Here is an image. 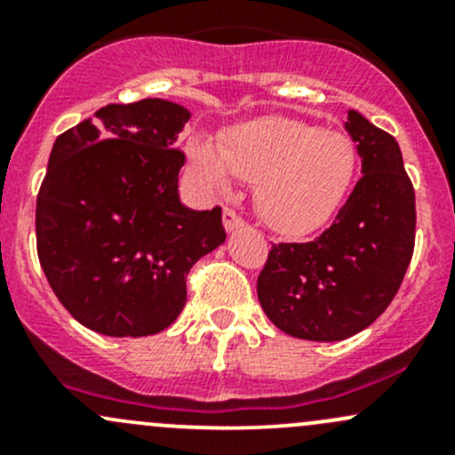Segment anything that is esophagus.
Listing matches in <instances>:
<instances>
[{"label":"esophagus","mask_w":455,"mask_h":455,"mask_svg":"<svg viewBox=\"0 0 455 455\" xmlns=\"http://www.w3.org/2000/svg\"><path fill=\"white\" fill-rule=\"evenodd\" d=\"M222 220H224V228H227L228 233L235 231V228H242V227H244V220H242L240 215H237L235 211H233V209H224Z\"/></svg>","instance_id":"1"}]
</instances>
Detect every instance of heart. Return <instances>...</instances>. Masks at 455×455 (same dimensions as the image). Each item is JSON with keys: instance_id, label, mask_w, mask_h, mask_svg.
Returning <instances> with one entry per match:
<instances>
[{"instance_id": "obj_1", "label": "heart", "mask_w": 455, "mask_h": 455, "mask_svg": "<svg viewBox=\"0 0 455 455\" xmlns=\"http://www.w3.org/2000/svg\"><path fill=\"white\" fill-rule=\"evenodd\" d=\"M191 164L209 187L227 191L231 180L255 182V206L282 235H308L334 218L356 176L355 142L313 123L266 116L222 136L218 151L189 147Z\"/></svg>"}]
</instances>
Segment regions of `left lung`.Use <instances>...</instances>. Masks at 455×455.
Wrapping results in <instances>:
<instances>
[{
  "instance_id": "1",
  "label": "left lung",
  "mask_w": 455,
  "mask_h": 455,
  "mask_svg": "<svg viewBox=\"0 0 455 455\" xmlns=\"http://www.w3.org/2000/svg\"><path fill=\"white\" fill-rule=\"evenodd\" d=\"M346 130L363 173L350 198L313 242L273 244L257 277L266 316L308 341H341L374 323L414 253L416 196L401 147L355 109Z\"/></svg>"
}]
</instances>
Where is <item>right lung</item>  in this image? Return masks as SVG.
<instances>
[{
  "label": "right lung",
  "instance_id": "obj_1",
  "mask_svg": "<svg viewBox=\"0 0 455 455\" xmlns=\"http://www.w3.org/2000/svg\"><path fill=\"white\" fill-rule=\"evenodd\" d=\"M191 114L163 99L105 105L63 132L36 196V253L63 308L108 337L169 328L191 266L227 240L222 209L178 196Z\"/></svg>",
  "mask_w": 455,
  "mask_h": 455
}]
</instances>
